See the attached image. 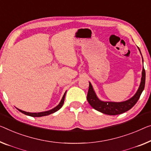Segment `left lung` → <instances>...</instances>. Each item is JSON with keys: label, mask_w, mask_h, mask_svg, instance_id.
Masks as SVG:
<instances>
[{"label": "left lung", "mask_w": 151, "mask_h": 151, "mask_svg": "<svg viewBox=\"0 0 151 151\" xmlns=\"http://www.w3.org/2000/svg\"><path fill=\"white\" fill-rule=\"evenodd\" d=\"M139 51L140 50L138 47ZM141 53V52H140ZM142 55V54H141ZM143 62V58H142ZM145 78H146V73L145 70L142 68V78L141 82L139 86V88L136 93L133 97L131 98L129 100L124 101V102H104V101L100 100L99 99L93 89V87L89 82V86L88 93H87V99L88 101L89 104L91 105L92 108L102 113L109 114V115H116V114H122L123 112L129 111L132 109L134 106L138 102L139 98L140 97L142 92L143 91L145 86Z\"/></svg>", "instance_id": "left-lung-1"}]
</instances>
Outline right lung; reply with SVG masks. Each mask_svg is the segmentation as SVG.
<instances>
[{"label":"right lung","mask_w":151,"mask_h":151,"mask_svg":"<svg viewBox=\"0 0 151 151\" xmlns=\"http://www.w3.org/2000/svg\"><path fill=\"white\" fill-rule=\"evenodd\" d=\"M66 91L65 92L64 94V96H63V97L62 98L61 101H60V104H58L57 106H55V108H54V109H51V110H49V111H45V112H26V111H22V110L18 109H17V110L19 112H22V113H23V114H26V115H28V116H34V117H40V116H43L49 115V114H52V113H53V112L58 111V110H60V109H61L62 106H63V104H64L65 96H66Z\"/></svg>","instance_id":"add662e5"}]
</instances>
